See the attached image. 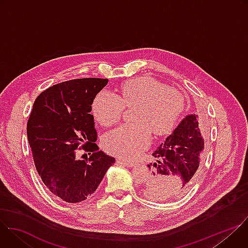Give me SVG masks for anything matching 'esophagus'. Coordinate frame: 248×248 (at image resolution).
I'll return each mask as SVG.
<instances>
[{"label": "esophagus", "instance_id": "1", "mask_svg": "<svg viewBox=\"0 0 248 248\" xmlns=\"http://www.w3.org/2000/svg\"><path fill=\"white\" fill-rule=\"evenodd\" d=\"M119 164L121 165H124V167H127V168H131V167H134V163H131V162H125V161H123V160H118L117 161Z\"/></svg>", "mask_w": 248, "mask_h": 248}]
</instances>
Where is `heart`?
<instances>
[{"instance_id":"1","label":"heart","mask_w":248,"mask_h":248,"mask_svg":"<svg viewBox=\"0 0 248 248\" xmlns=\"http://www.w3.org/2000/svg\"><path fill=\"white\" fill-rule=\"evenodd\" d=\"M124 107L134 108V124H122L105 135L104 145L111 154L133 160L151 142L152 132L165 135L171 132L185 111L186 101L181 92L163 82L144 77L126 82L121 95L101 90L93 100L92 112L99 124L109 126L117 123Z\"/></svg>"}]
</instances>
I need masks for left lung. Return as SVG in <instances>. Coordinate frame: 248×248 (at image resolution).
I'll list each match as a JSON object with an SVG mask.
<instances>
[{"instance_id": "8db88e82", "label": "left lung", "mask_w": 248, "mask_h": 248, "mask_svg": "<svg viewBox=\"0 0 248 248\" xmlns=\"http://www.w3.org/2000/svg\"><path fill=\"white\" fill-rule=\"evenodd\" d=\"M204 138L195 114L186 116L153 152L155 162L144 186L145 195L157 201L185 195L197 180L202 167Z\"/></svg>"}]
</instances>
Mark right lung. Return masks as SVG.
Instances as JSON below:
<instances>
[{"mask_svg":"<svg viewBox=\"0 0 248 248\" xmlns=\"http://www.w3.org/2000/svg\"><path fill=\"white\" fill-rule=\"evenodd\" d=\"M109 79L80 78L43 91L35 100L27 123V138L40 178L56 197L78 203L95 192L116 162L99 151L93 115L94 98ZM83 148L92 156L76 158Z\"/></svg>","mask_w":248,"mask_h":248,"instance_id":"1","label":"right lung"}]
</instances>
